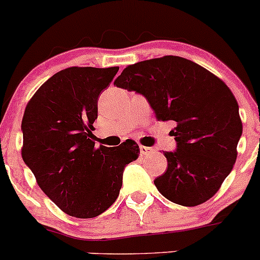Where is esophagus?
Returning <instances> with one entry per match:
<instances>
[{
    "instance_id": "1",
    "label": "esophagus",
    "mask_w": 260,
    "mask_h": 260,
    "mask_svg": "<svg viewBox=\"0 0 260 260\" xmlns=\"http://www.w3.org/2000/svg\"><path fill=\"white\" fill-rule=\"evenodd\" d=\"M140 152L142 156L150 155V153L153 152V148L147 147V146H140Z\"/></svg>"
}]
</instances>
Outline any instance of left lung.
<instances>
[{
    "mask_svg": "<svg viewBox=\"0 0 260 260\" xmlns=\"http://www.w3.org/2000/svg\"><path fill=\"white\" fill-rule=\"evenodd\" d=\"M114 85L142 94L157 120H173L178 148L164 152L168 170L155 179L164 197L194 207L212 198L231 173L243 133L228 85L197 63L164 55L129 64Z\"/></svg>",
    "mask_w": 260,
    "mask_h": 260,
    "instance_id": "8db88e82",
    "label": "left lung"
}]
</instances>
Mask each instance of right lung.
I'll return each instance as SVG.
<instances>
[{"instance_id": "right-lung-1", "label": "right lung", "mask_w": 260, "mask_h": 260, "mask_svg": "<svg viewBox=\"0 0 260 260\" xmlns=\"http://www.w3.org/2000/svg\"><path fill=\"white\" fill-rule=\"evenodd\" d=\"M119 67H69L37 90L21 122V156L48 198L77 218L107 211L119 196L125 165L137 160L132 140L95 146L98 99Z\"/></svg>"}]
</instances>
